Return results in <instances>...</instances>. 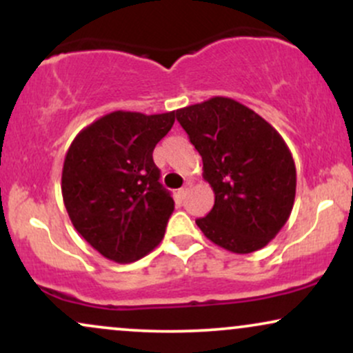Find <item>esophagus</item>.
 Instances as JSON below:
<instances>
[{
    "mask_svg": "<svg viewBox=\"0 0 353 353\" xmlns=\"http://www.w3.org/2000/svg\"><path fill=\"white\" fill-rule=\"evenodd\" d=\"M188 190H189V185H184V188H181L179 190H177V197H179V199H184L185 194H188Z\"/></svg>",
    "mask_w": 353,
    "mask_h": 353,
    "instance_id": "34e87169",
    "label": "esophagus"
}]
</instances>
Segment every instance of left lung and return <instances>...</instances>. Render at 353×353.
<instances>
[{
	"label": "left lung",
	"instance_id": "obj_1",
	"mask_svg": "<svg viewBox=\"0 0 353 353\" xmlns=\"http://www.w3.org/2000/svg\"><path fill=\"white\" fill-rule=\"evenodd\" d=\"M176 117L216 196L197 228L230 252L265 247L294 208L297 174L285 141L264 117L222 96L177 109Z\"/></svg>",
	"mask_w": 353,
	"mask_h": 353
}]
</instances>
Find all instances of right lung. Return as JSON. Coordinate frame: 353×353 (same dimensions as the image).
I'll list each match as a JSON object with an SVG mask.
<instances>
[{
  "label": "right lung",
  "instance_id": "obj_1",
  "mask_svg": "<svg viewBox=\"0 0 353 353\" xmlns=\"http://www.w3.org/2000/svg\"><path fill=\"white\" fill-rule=\"evenodd\" d=\"M176 111H114L86 125L64 157L61 192L72 225L109 261L128 264L163 241L174 210L152 161Z\"/></svg>",
  "mask_w": 353,
  "mask_h": 353
}]
</instances>
